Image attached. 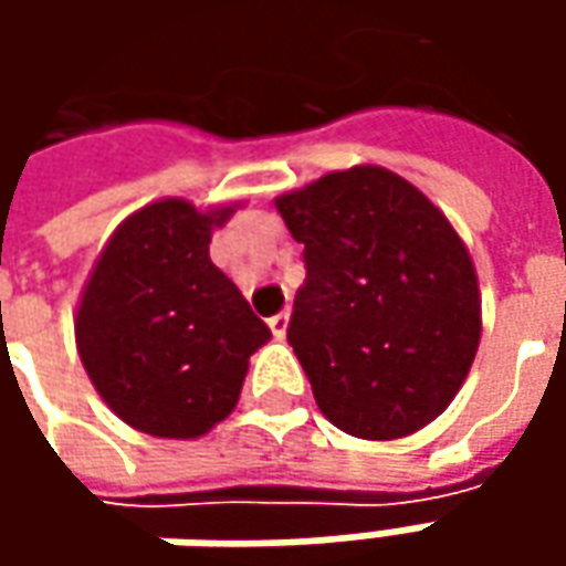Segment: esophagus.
<instances>
[{
  "label": "esophagus",
  "mask_w": 566,
  "mask_h": 566,
  "mask_svg": "<svg viewBox=\"0 0 566 566\" xmlns=\"http://www.w3.org/2000/svg\"><path fill=\"white\" fill-rule=\"evenodd\" d=\"M268 324H271L273 337L283 339V337H286V331H290V312H280V315H273Z\"/></svg>",
  "instance_id": "obj_1"
}]
</instances>
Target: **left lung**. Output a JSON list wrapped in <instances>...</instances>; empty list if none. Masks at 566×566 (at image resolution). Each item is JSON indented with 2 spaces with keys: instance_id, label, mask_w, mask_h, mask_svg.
<instances>
[{
  "instance_id": "8db88e82",
  "label": "left lung",
  "mask_w": 566,
  "mask_h": 566,
  "mask_svg": "<svg viewBox=\"0 0 566 566\" xmlns=\"http://www.w3.org/2000/svg\"><path fill=\"white\" fill-rule=\"evenodd\" d=\"M305 245L290 346L339 431L394 441L434 422L482 339L467 242L431 198L384 166L334 169L273 198Z\"/></svg>"
}]
</instances>
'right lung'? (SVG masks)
I'll return each mask as SVG.
<instances>
[{
	"label": "right lung",
	"mask_w": 566,
	"mask_h": 566,
	"mask_svg": "<svg viewBox=\"0 0 566 566\" xmlns=\"http://www.w3.org/2000/svg\"><path fill=\"white\" fill-rule=\"evenodd\" d=\"M242 207L160 198L99 249L75 308L81 365L135 431L205 438L235 409L249 359L271 331L210 261L213 229Z\"/></svg>",
	"instance_id": "add662e5"
}]
</instances>
